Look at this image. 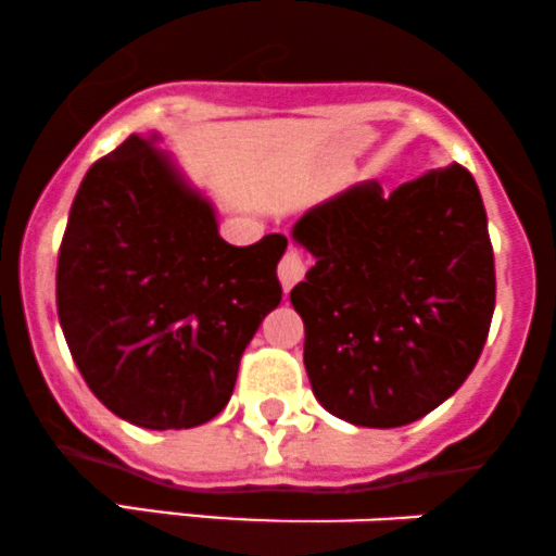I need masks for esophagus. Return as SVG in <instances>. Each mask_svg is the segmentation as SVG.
<instances>
[{"label": "esophagus", "mask_w": 556, "mask_h": 556, "mask_svg": "<svg viewBox=\"0 0 556 556\" xmlns=\"http://www.w3.org/2000/svg\"><path fill=\"white\" fill-rule=\"evenodd\" d=\"M277 274H279V282H282V287H285V292L292 290V287H295L300 279L305 277V261H303V256H300L298 248H287L282 261H279Z\"/></svg>", "instance_id": "esophagus-1"}]
</instances>
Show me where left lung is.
<instances>
[{"instance_id": "obj_1", "label": "left lung", "mask_w": 556, "mask_h": 556, "mask_svg": "<svg viewBox=\"0 0 556 556\" xmlns=\"http://www.w3.org/2000/svg\"><path fill=\"white\" fill-rule=\"evenodd\" d=\"M292 240L316 264L290 300L324 410L366 429L424 418L473 371L494 314V253L460 164L384 195L355 182L308 208Z\"/></svg>"}]
</instances>
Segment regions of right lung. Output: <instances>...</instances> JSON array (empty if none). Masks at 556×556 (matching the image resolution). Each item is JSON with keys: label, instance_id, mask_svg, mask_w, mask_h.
I'll list each match as a JSON object with an SVG mask.
<instances>
[{"label": "right lung", "instance_id": "obj_1", "mask_svg": "<svg viewBox=\"0 0 556 556\" xmlns=\"http://www.w3.org/2000/svg\"><path fill=\"white\" fill-rule=\"evenodd\" d=\"M132 132L83 177L56 264V311L91 392L127 424L193 429L225 410L240 358L282 300L285 235L222 240L214 201Z\"/></svg>", "mask_w": 556, "mask_h": 556}]
</instances>
